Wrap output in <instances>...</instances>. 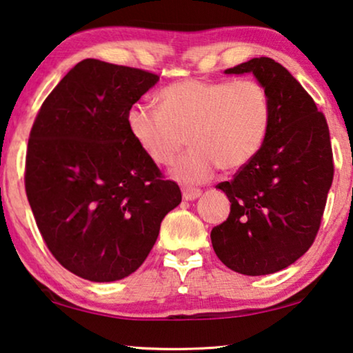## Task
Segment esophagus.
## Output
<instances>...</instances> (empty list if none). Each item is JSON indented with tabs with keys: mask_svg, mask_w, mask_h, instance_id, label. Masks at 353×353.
Instances as JSON below:
<instances>
[{
	"mask_svg": "<svg viewBox=\"0 0 353 353\" xmlns=\"http://www.w3.org/2000/svg\"><path fill=\"white\" fill-rule=\"evenodd\" d=\"M201 194H202L201 189H192V188L183 189V199H185V201H196Z\"/></svg>",
	"mask_w": 353,
	"mask_h": 353,
	"instance_id": "1",
	"label": "esophagus"
}]
</instances>
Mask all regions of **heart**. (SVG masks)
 <instances>
[{
    "label": "heart",
    "instance_id": "1",
    "mask_svg": "<svg viewBox=\"0 0 353 353\" xmlns=\"http://www.w3.org/2000/svg\"><path fill=\"white\" fill-rule=\"evenodd\" d=\"M161 106L135 103L127 127L152 162L167 165L186 146L192 148L172 167L185 185H199L221 170L252 162L268 140L272 105L268 89L254 79H186L161 92Z\"/></svg>",
    "mask_w": 353,
    "mask_h": 353
}]
</instances>
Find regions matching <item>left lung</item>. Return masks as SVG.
I'll return each instance as SVG.
<instances>
[{
	"label": "left lung",
	"mask_w": 353,
	"mask_h": 353,
	"mask_svg": "<svg viewBox=\"0 0 353 353\" xmlns=\"http://www.w3.org/2000/svg\"><path fill=\"white\" fill-rule=\"evenodd\" d=\"M224 73H252L268 89L272 122L258 156L216 186L231 213L212 229V245L239 274H274L298 261L319 232L334 173L328 124L312 97L272 59H252Z\"/></svg>",
	"instance_id": "8db88e82"
}]
</instances>
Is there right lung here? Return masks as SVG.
Instances as JSON below:
<instances>
[{"instance_id": "obj_1", "label": "right lung", "mask_w": 353, "mask_h": 353, "mask_svg": "<svg viewBox=\"0 0 353 353\" xmlns=\"http://www.w3.org/2000/svg\"><path fill=\"white\" fill-rule=\"evenodd\" d=\"M159 76L85 59L44 100L30 132L25 189L55 259L90 282L135 272L180 205L127 127V111Z\"/></svg>"}]
</instances>
